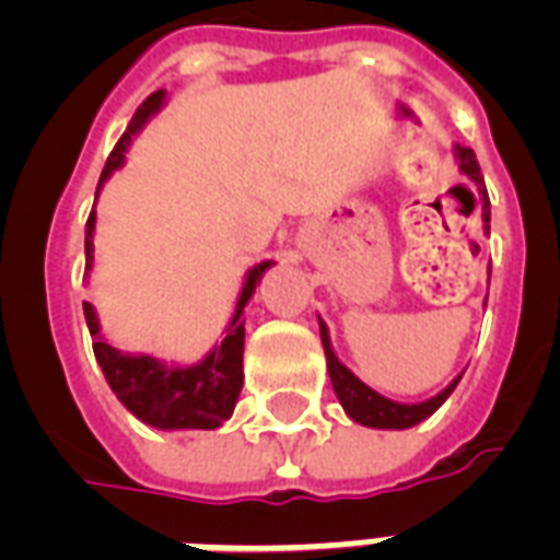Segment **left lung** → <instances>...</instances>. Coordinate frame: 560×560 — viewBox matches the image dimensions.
Here are the masks:
<instances>
[{"mask_svg":"<svg viewBox=\"0 0 560 560\" xmlns=\"http://www.w3.org/2000/svg\"><path fill=\"white\" fill-rule=\"evenodd\" d=\"M456 156H459V168L468 174L474 183L479 186V194H482V220H486V232L491 226V202H488V191H486V179H482V171H479L477 153L465 148V144H456ZM319 334H323V349H325V360H328V374H331L334 392H337V398H340L342 409L349 412L358 424L366 427H377V430H407V427H416L418 421H424L435 412V409L442 407L447 395L456 389V383L459 377L442 389L435 398L424 400V404H395V400L383 398L374 389H369L366 383L358 381L349 369L342 366L337 354L331 349V340H328V328L325 323H319Z\"/></svg>","mask_w":560,"mask_h":560,"instance_id":"1","label":"left lung"}]
</instances>
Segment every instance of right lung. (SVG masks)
<instances>
[{"instance_id": "right-lung-1", "label": "right lung", "mask_w": 560, "mask_h": 560, "mask_svg": "<svg viewBox=\"0 0 560 560\" xmlns=\"http://www.w3.org/2000/svg\"><path fill=\"white\" fill-rule=\"evenodd\" d=\"M162 98H165V92H153L142 101V107L136 109V116L130 118V125H127L113 153L107 156V165L101 171L98 191L104 179L125 162L127 144L133 142L139 127L160 109ZM92 229H95V211H90V220H86V270L92 267ZM267 267H270V261L249 270L223 342L202 363L188 369L162 366L160 360L153 358L118 354L98 334V319H95L92 305L83 302V316L90 325L95 360L107 377L109 389L116 392L118 400L136 418H142L144 424L160 427V430H214L232 416L241 386H244V316L241 314H244V305L249 302L255 284L261 281Z\"/></svg>"}]
</instances>
